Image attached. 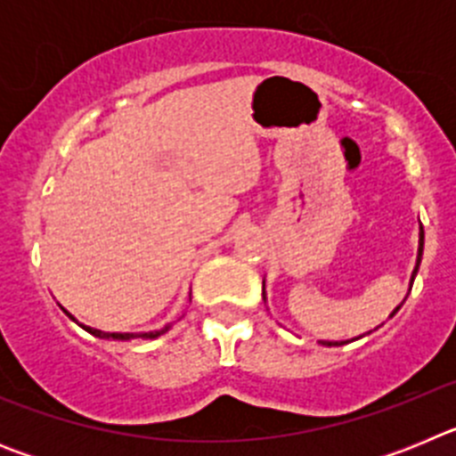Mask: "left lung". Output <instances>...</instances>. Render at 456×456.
I'll return each instance as SVG.
<instances>
[{
    "mask_svg": "<svg viewBox=\"0 0 456 456\" xmlns=\"http://www.w3.org/2000/svg\"><path fill=\"white\" fill-rule=\"evenodd\" d=\"M422 247H425V231H422V225H420V244H418V263H416V269H413V273H411V283H413V278H416L418 273V267H420V260H422ZM265 297V292H263ZM400 310V305L393 310V315ZM322 345H326V347H340V345H345V342H329V340H322Z\"/></svg>",
    "mask_w": 456,
    "mask_h": 456,
    "instance_id": "8db88e82",
    "label": "left lung"
}]
</instances>
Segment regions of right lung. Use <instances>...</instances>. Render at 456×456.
I'll list each match as a JSON object with an SVG mask.
<instances>
[{
    "label": "right lung",
    "mask_w": 456,
    "mask_h": 456,
    "mask_svg": "<svg viewBox=\"0 0 456 456\" xmlns=\"http://www.w3.org/2000/svg\"><path fill=\"white\" fill-rule=\"evenodd\" d=\"M70 315V313H68ZM72 317V315H70ZM75 320V317H72ZM84 331H88L91 336L95 338H104V340H134V338H143V340H152V338H159L164 336V333L171 329V326H164V329H159V331H148V333H107V331H100V329H91V326H84Z\"/></svg>",
    "instance_id": "1"
}]
</instances>
